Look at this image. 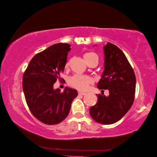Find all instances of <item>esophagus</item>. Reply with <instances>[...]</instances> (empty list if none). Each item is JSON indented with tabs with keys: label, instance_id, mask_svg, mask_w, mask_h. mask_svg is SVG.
I'll return each instance as SVG.
<instances>
[{
	"label": "esophagus",
	"instance_id": "34e87169",
	"mask_svg": "<svg viewBox=\"0 0 157 157\" xmlns=\"http://www.w3.org/2000/svg\"><path fill=\"white\" fill-rule=\"evenodd\" d=\"M86 92H80V91H78V94H80V95H85V94H86Z\"/></svg>",
	"mask_w": 157,
	"mask_h": 157
}]
</instances>
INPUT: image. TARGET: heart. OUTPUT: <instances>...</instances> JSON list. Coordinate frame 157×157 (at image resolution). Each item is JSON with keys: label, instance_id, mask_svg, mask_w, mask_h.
Wrapping results in <instances>:
<instances>
[{"label": "heart", "instance_id": "obj_1", "mask_svg": "<svg viewBox=\"0 0 157 157\" xmlns=\"http://www.w3.org/2000/svg\"><path fill=\"white\" fill-rule=\"evenodd\" d=\"M96 55L94 53H87L83 56L85 60L86 59L91 57L92 56ZM69 65V61H67L65 64V67H67ZM68 84L69 86L72 87L74 88H76L79 90H86L88 88L89 85L92 83V79L88 76L84 75H78L75 74L69 77L68 78Z\"/></svg>", "mask_w": 157, "mask_h": 157}]
</instances>
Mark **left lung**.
<instances>
[{
  "mask_svg": "<svg viewBox=\"0 0 157 157\" xmlns=\"http://www.w3.org/2000/svg\"><path fill=\"white\" fill-rule=\"evenodd\" d=\"M104 70L97 88L108 90L109 95L97 94V104L90 109L96 122L111 124L127 113L134 101L136 76L124 53L108 42L104 47Z\"/></svg>",
  "mask_w": 157,
  "mask_h": 157,
  "instance_id": "1",
  "label": "left lung"
}]
</instances>
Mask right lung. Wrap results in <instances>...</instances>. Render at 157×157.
Segmentation results:
<instances>
[{
	"instance_id": "1",
	"label": "right lung",
	"mask_w": 157,
	"mask_h": 157,
	"mask_svg": "<svg viewBox=\"0 0 157 157\" xmlns=\"http://www.w3.org/2000/svg\"><path fill=\"white\" fill-rule=\"evenodd\" d=\"M70 45L58 43L32 58L23 76V90L32 114L46 124H56L67 116L76 90L66 87L63 92L53 88L63 72Z\"/></svg>"
}]
</instances>
